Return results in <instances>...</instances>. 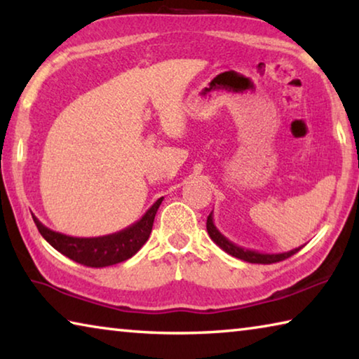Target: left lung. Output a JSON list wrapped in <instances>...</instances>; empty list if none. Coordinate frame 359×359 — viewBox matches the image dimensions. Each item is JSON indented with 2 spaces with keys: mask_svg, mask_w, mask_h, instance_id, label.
Here are the masks:
<instances>
[{
  "mask_svg": "<svg viewBox=\"0 0 359 359\" xmlns=\"http://www.w3.org/2000/svg\"><path fill=\"white\" fill-rule=\"evenodd\" d=\"M208 233L210 236V239L214 241L218 247L223 248L224 252L229 253L231 257L244 259V261H247V263H258V264L278 263V261H283V259L290 258L291 255L297 253L302 248V247H297V248H293V250L283 252V253H261V252H257V250H248V248L236 245L234 242H231L229 239L224 238V236L220 233V231L217 229L215 223H214V215H212V212H210L209 217H208Z\"/></svg>",
  "mask_w": 359,
  "mask_h": 359,
  "instance_id": "8db88e82",
  "label": "left lung"
}]
</instances>
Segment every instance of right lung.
Instances as JSON below:
<instances>
[{
    "label": "right lung",
    "instance_id": "right-lung-1",
    "mask_svg": "<svg viewBox=\"0 0 359 359\" xmlns=\"http://www.w3.org/2000/svg\"><path fill=\"white\" fill-rule=\"evenodd\" d=\"M161 201L163 198L156 199V203L145 212L141 220L130 224L128 228L107 236H100V238H72V236L57 233L44 226L38 218L32 215L42 238L55 250L83 266L106 267L131 258L147 242Z\"/></svg>",
    "mask_w": 359,
    "mask_h": 359
}]
</instances>
